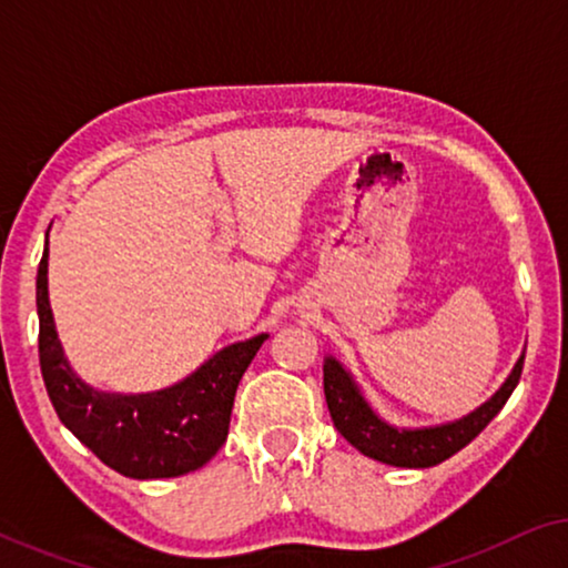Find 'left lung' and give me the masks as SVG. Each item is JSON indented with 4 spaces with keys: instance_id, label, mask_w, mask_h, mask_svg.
<instances>
[{
    "instance_id": "left-lung-1",
    "label": "left lung",
    "mask_w": 568,
    "mask_h": 568,
    "mask_svg": "<svg viewBox=\"0 0 568 568\" xmlns=\"http://www.w3.org/2000/svg\"><path fill=\"white\" fill-rule=\"evenodd\" d=\"M525 354L519 356L515 369L504 379V385L488 398L484 406H478L473 414L457 418V422L439 426H422V429H398L387 424L385 418L375 414L359 385L354 383L352 372L344 369V364L333 356H325L323 364V387L325 403H328L331 418L336 429L344 434L346 442L359 449L362 455L379 460L395 468H432L478 437L486 429L488 422L499 414L504 403L509 400L511 390L523 375Z\"/></svg>"
}]
</instances>
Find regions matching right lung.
<instances>
[{
    "label": "right lung",
    "instance_id": "right-lung-1",
    "mask_svg": "<svg viewBox=\"0 0 568 568\" xmlns=\"http://www.w3.org/2000/svg\"><path fill=\"white\" fill-rule=\"evenodd\" d=\"M38 356L57 416L108 468L126 478H175L199 470L227 439L232 403L263 341L224 346L181 383L154 393H103L69 367L49 305V232L36 278Z\"/></svg>",
    "mask_w": 568,
    "mask_h": 568
}]
</instances>
